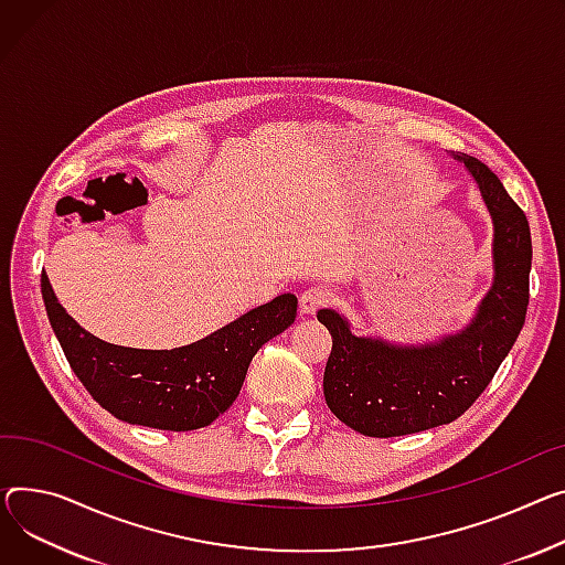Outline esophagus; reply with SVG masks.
<instances>
[{"mask_svg": "<svg viewBox=\"0 0 565 565\" xmlns=\"http://www.w3.org/2000/svg\"><path fill=\"white\" fill-rule=\"evenodd\" d=\"M333 297L331 288L327 286H311L302 295H299V313L302 316H313L320 307H324L329 299Z\"/></svg>", "mask_w": 565, "mask_h": 565, "instance_id": "34e87169", "label": "esophagus"}]
</instances>
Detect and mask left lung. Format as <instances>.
I'll return each mask as SVG.
<instances>
[{
	"mask_svg": "<svg viewBox=\"0 0 565 565\" xmlns=\"http://www.w3.org/2000/svg\"><path fill=\"white\" fill-rule=\"evenodd\" d=\"M452 157L466 163L493 217V286L470 324L436 343L395 345L384 338L354 335L333 309L318 311L333 341L322 380L327 406L363 436H406L457 420L491 384L527 316V215L488 166L463 152Z\"/></svg>",
	"mask_w": 565,
	"mask_h": 565,
	"instance_id": "left-lung-1",
	"label": "left lung"
}]
</instances>
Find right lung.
Returning a JSON list of instances; mask_svg holds the SVG:
<instances>
[{"instance_id":"obj_1","label":"right lung","mask_w":565,"mask_h":565,"mask_svg":"<svg viewBox=\"0 0 565 565\" xmlns=\"http://www.w3.org/2000/svg\"><path fill=\"white\" fill-rule=\"evenodd\" d=\"M50 324L70 367L110 416L129 425L191 431L211 425L241 393L252 356L295 322L297 297L284 292L198 343L136 350L102 341L58 305L43 277Z\"/></svg>"}]
</instances>
